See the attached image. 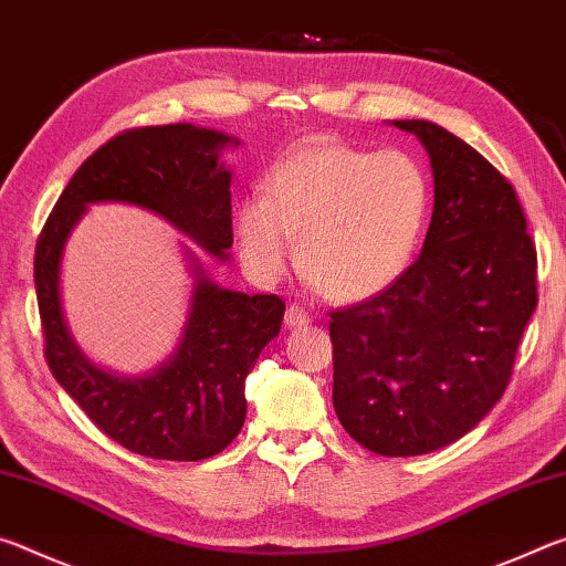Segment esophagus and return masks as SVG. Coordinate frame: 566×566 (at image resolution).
<instances>
[{"label":"esophagus","instance_id":"1","mask_svg":"<svg viewBox=\"0 0 566 566\" xmlns=\"http://www.w3.org/2000/svg\"><path fill=\"white\" fill-rule=\"evenodd\" d=\"M310 322H312L310 312H304L302 306H296V304L286 306V312H284V324H286V327H290V329H302Z\"/></svg>","mask_w":566,"mask_h":566}]
</instances>
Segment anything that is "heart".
I'll return each instance as SVG.
<instances>
[{
  "label": "heart",
  "instance_id": "obj_1",
  "mask_svg": "<svg viewBox=\"0 0 566 566\" xmlns=\"http://www.w3.org/2000/svg\"><path fill=\"white\" fill-rule=\"evenodd\" d=\"M429 217V179L405 151L332 139L294 147L266 171L264 199L237 207L239 254L260 282L292 262L332 302H361L409 270Z\"/></svg>",
  "mask_w": 566,
  "mask_h": 566
}]
</instances>
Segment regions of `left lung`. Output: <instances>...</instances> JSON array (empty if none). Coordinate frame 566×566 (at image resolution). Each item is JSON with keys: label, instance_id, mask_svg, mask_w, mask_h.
Here are the masks:
<instances>
[{"label": "left lung", "instance_id": "obj_1", "mask_svg": "<svg viewBox=\"0 0 566 566\" xmlns=\"http://www.w3.org/2000/svg\"><path fill=\"white\" fill-rule=\"evenodd\" d=\"M427 149L434 209L419 260L371 300L332 312L334 411L381 457L462 439L512 377L536 310V252L514 187L452 132L395 119Z\"/></svg>", "mask_w": 566, "mask_h": 566}]
</instances>
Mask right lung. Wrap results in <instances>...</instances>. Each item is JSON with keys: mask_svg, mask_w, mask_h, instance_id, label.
<instances>
[{"mask_svg": "<svg viewBox=\"0 0 566 566\" xmlns=\"http://www.w3.org/2000/svg\"><path fill=\"white\" fill-rule=\"evenodd\" d=\"M232 134L179 122L129 129L74 171L36 242L34 284L44 354L54 379L94 424L134 454L199 462L222 452L247 417L244 381L282 329L276 294L219 286L181 244L191 276L187 319L165 361L122 377L94 364L76 344L62 304V260L74 227L92 205L147 209L217 260L232 247V169L222 151Z\"/></svg>", "mask_w": 566, "mask_h": 566, "instance_id": "right-lung-1", "label": "right lung"}]
</instances>
